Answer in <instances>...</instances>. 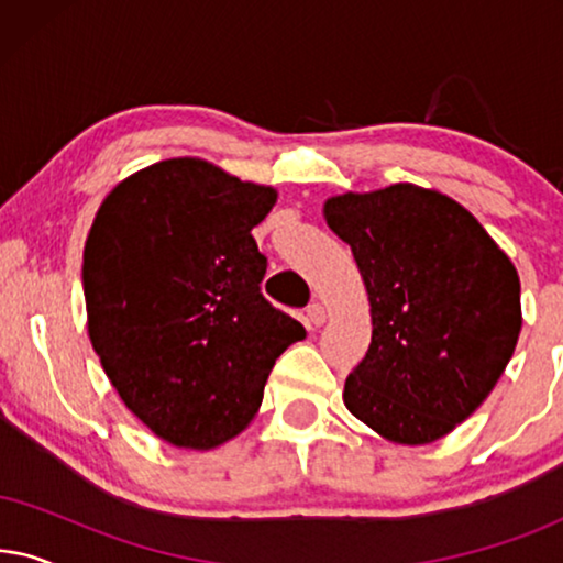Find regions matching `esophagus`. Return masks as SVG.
<instances>
[{"instance_id":"esophagus-1","label":"esophagus","mask_w":563,"mask_h":563,"mask_svg":"<svg viewBox=\"0 0 563 563\" xmlns=\"http://www.w3.org/2000/svg\"><path fill=\"white\" fill-rule=\"evenodd\" d=\"M307 318H310V322H312L314 328H320L322 322H325V318H328L325 307H322L320 302H312L310 307H307Z\"/></svg>"}]
</instances>
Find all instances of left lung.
<instances>
[{"label":"left lung","instance_id":"1","mask_svg":"<svg viewBox=\"0 0 563 563\" xmlns=\"http://www.w3.org/2000/svg\"><path fill=\"white\" fill-rule=\"evenodd\" d=\"M322 214L351 245L372 307V345L345 379V407L391 443L449 435L510 364L518 268L466 207L418 184L345 191Z\"/></svg>","mask_w":563,"mask_h":563}]
</instances>
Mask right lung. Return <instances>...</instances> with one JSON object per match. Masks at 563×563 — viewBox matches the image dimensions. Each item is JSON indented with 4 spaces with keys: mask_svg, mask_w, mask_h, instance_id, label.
Returning a JSON list of instances; mask_svg holds the SVG:
<instances>
[{
    "mask_svg": "<svg viewBox=\"0 0 563 563\" xmlns=\"http://www.w3.org/2000/svg\"><path fill=\"white\" fill-rule=\"evenodd\" d=\"M274 205V187L181 156L114 184L91 222V349L128 410L176 449L243 433L276 358L307 335L261 295L266 256L251 230Z\"/></svg>",
    "mask_w": 563,
    "mask_h": 563,
    "instance_id": "obj_1",
    "label": "right lung"
}]
</instances>
